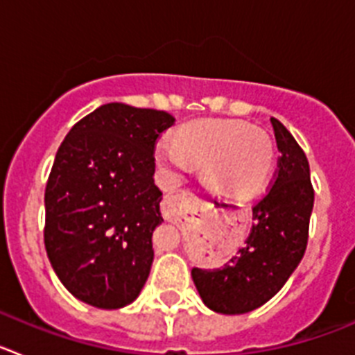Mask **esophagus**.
<instances>
[{"instance_id":"34e87169","label":"esophagus","mask_w":355,"mask_h":355,"mask_svg":"<svg viewBox=\"0 0 355 355\" xmlns=\"http://www.w3.org/2000/svg\"><path fill=\"white\" fill-rule=\"evenodd\" d=\"M197 202V197L193 196L192 192H188V190H180L174 196H168L163 202V213L167 218H174V216L181 215L183 209L187 206H192Z\"/></svg>"}]
</instances>
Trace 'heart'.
Listing matches in <instances>:
<instances>
[{"instance_id": "obj_1", "label": "heart", "mask_w": 355, "mask_h": 355, "mask_svg": "<svg viewBox=\"0 0 355 355\" xmlns=\"http://www.w3.org/2000/svg\"><path fill=\"white\" fill-rule=\"evenodd\" d=\"M155 159L174 183L200 165V180L213 196L241 200L258 196L268 183L275 149L265 131L245 122L205 119L181 124L171 142L156 146Z\"/></svg>"}]
</instances>
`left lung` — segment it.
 Listing matches in <instances>:
<instances>
[{
    "label": "left lung",
    "mask_w": 355,
    "mask_h": 355,
    "mask_svg": "<svg viewBox=\"0 0 355 355\" xmlns=\"http://www.w3.org/2000/svg\"><path fill=\"white\" fill-rule=\"evenodd\" d=\"M270 122L281 156L270 190L252 208L245 245L218 268H192L202 302L222 315H243L268 302L306 252L315 202L309 163L290 131L277 119Z\"/></svg>",
    "instance_id": "left-lung-1"
}]
</instances>
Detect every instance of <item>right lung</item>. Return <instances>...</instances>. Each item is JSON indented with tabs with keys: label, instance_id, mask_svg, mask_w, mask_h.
<instances>
[{
	"label": "right lung",
	"instance_id": "obj_1",
	"mask_svg": "<svg viewBox=\"0 0 355 355\" xmlns=\"http://www.w3.org/2000/svg\"><path fill=\"white\" fill-rule=\"evenodd\" d=\"M175 119L108 103L72 126L46 184L44 243L69 293L119 309L142 291L163 222L155 184V144Z\"/></svg>",
	"mask_w": 355,
	"mask_h": 355
}]
</instances>
